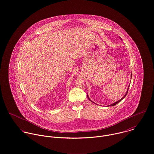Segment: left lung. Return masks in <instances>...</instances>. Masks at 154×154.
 I'll return each instance as SVG.
<instances>
[{
    "label": "left lung",
    "mask_w": 154,
    "mask_h": 154,
    "mask_svg": "<svg viewBox=\"0 0 154 154\" xmlns=\"http://www.w3.org/2000/svg\"><path fill=\"white\" fill-rule=\"evenodd\" d=\"M119 38H120V39L122 41V39H121L120 37H119ZM131 76H132V73H131ZM129 87H130V85H129V86H128V87L127 91V92H126V93H125V96H124V97H123L122 99H121L119 100H118V101H117V102H116L113 103H112V104H110V105H108V106H115V104H116L117 103H118L120 102H121V100H122L124 98H125V96H127V93H128V88H129ZM87 97H88V99H89V100H90L91 102H92V101H91V100L90 99V98L88 97V94H87Z\"/></svg>",
    "instance_id": "obj_1"
}]
</instances>
